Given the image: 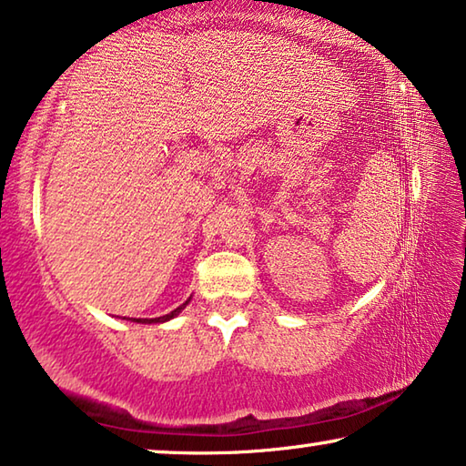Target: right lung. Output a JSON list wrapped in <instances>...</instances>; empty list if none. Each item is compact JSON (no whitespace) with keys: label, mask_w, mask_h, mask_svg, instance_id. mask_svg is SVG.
<instances>
[{"label":"right lung","mask_w":466,"mask_h":466,"mask_svg":"<svg viewBox=\"0 0 466 466\" xmlns=\"http://www.w3.org/2000/svg\"><path fill=\"white\" fill-rule=\"evenodd\" d=\"M188 300H190V299H188ZM188 300L184 302V305H180L178 309H174V311L169 313V315H164V317H155V319H130V321H137V323H166V321H169V319H174V317L178 315V313H182V309L188 305Z\"/></svg>","instance_id":"1"}]
</instances>
